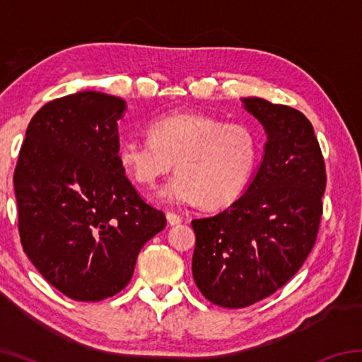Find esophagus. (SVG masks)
<instances>
[{"mask_svg":"<svg viewBox=\"0 0 362 362\" xmlns=\"http://www.w3.org/2000/svg\"><path fill=\"white\" fill-rule=\"evenodd\" d=\"M166 218H168V223L169 225H179V223H182V217L177 216L175 212H168L166 214Z\"/></svg>","mask_w":362,"mask_h":362,"instance_id":"34e87169","label":"esophagus"}]
</instances>
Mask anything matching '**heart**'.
I'll use <instances>...</instances> for the list:
<instances>
[{"label":"heart","instance_id":"b5f03b06","mask_svg":"<svg viewBox=\"0 0 362 362\" xmlns=\"http://www.w3.org/2000/svg\"><path fill=\"white\" fill-rule=\"evenodd\" d=\"M148 136L119 145V166L148 188L175 166L179 174L159 193L169 203L199 201L204 209H222L240 198L254 173L257 140L244 124L180 112L153 121Z\"/></svg>","mask_w":362,"mask_h":362}]
</instances>
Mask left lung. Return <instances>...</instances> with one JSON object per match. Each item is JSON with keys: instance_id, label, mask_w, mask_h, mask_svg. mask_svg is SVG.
<instances>
[{"instance_id": "1", "label": "left lung", "mask_w": 362, "mask_h": 362, "mask_svg": "<svg viewBox=\"0 0 362 362\" xmlns=\"http://www.w3.org/2000/svg\"><path fill=\"white\" fill-rule=\"evenodd\" d=\"M243 103L267 132L260 166L235 203L192 220L194 283L223 308L267 298L298 272L316 243L326 189L324 158L306 116L259 97Z\"/></svg>"}]
</instances>
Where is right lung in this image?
Wrapping results in <instances>:
<instances>
[{
	"mask_svg": "<svg viewBox=\"0 0 362 362\" xmlns=\"http://www.w3.org/2000/svg\"><path fill=\"white\" fill-rule=\"evenodd\" d=\"M119 97L83 90L41 107L14 173L19 235L49 284L79 302L124 289L140 249L166 226L119 166Z\"/></svg>",
	"mask_w": 362,
	"mask_h": 362,
	"instance_id": "obj_1",
	"label": "right lung"
}]
</instances>
